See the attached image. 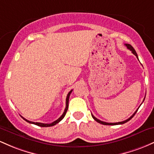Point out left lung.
I'll list each match as a JSON object with an SVG mask.
<instances>
[{
    "label": "left lung",
    "instance_id": "8db88e82",
    "mask_svg": "<svg viewBox=\"0 0 154 154\" xmlns=\"http://www.w3.org/2000/svg\"><path fill=\"white\" fill-rule=\"evenodd\" d=\"M125 46H127V49H129L131 51H132V54H134V55H135L136 57H137L138 58V57H137V53H136V51H135V50L134 49V48L132 47V46H131L130 44H125ZM145 100V99H144ZM144 100H143V101H144ZM137 111V110H136L135 112H134V114H133L132 116L131 117H129V118L128 119H127V120H125V121H123V122H117V123H108V122H103V121H100V120H99V119H97L96 118V117H94V116H93L92 114H91V116H92V118L94 119V120L96 121L97 122H98V123H100V124H104V125H116V124H124V123H126V122H129V120H130L132 118L133 116H134V115H135V113H136V112Z\"/></svg>",
    "mask_w": 154,
    "mask_h": 154
}]
</instances>
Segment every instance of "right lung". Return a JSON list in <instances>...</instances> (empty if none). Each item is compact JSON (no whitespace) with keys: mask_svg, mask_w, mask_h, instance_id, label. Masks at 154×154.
I'll return each mask as SVG.
<instances>
[{"mask_svg":"<svg viewBox=\"0 0 154 154\" xmlns=\"http://www.w3.org/2000/svg\"><path fill=\"white\" fill-rule=\"evenodd\" d=\"M72 91H69V93L68 94V95H67V97H66V107H65V110H64V113H63V115L61 116L57 120L54 121V122H52V123L51 124H43V123H39V122H30V121H28L27 120V119H25V118H23L27 122H28V123H30V124H35V125L37 126H39V127H52V126L55 125V124H57V123H59V122H60L61 120H63V119L65 117V114H66V112L67 110H68V102H69V97H70V93L72 92Z\"/></svg>","mask_w":154,"mask_h":154,"instance_id":"1","label":"right lung"}]
</instances>
